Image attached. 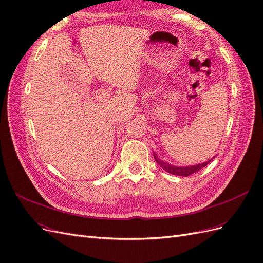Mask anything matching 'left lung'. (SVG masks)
I'll use <instances>...</instances> for the list:
<instances>
[{
    "mask_svg": "<svg viewBox=\"0 0 263 263\" xmlns=\"http://www.w3.org/2000/svg\"><path fill=\"white\" fill-rule=\"evenodd\" d=\"M215 157H216V156H215ZM215 157H213L212 159H210V160L205 161L203 163H197V164H192V165H183V166H181V165H174V164H171L169 162H165V161L161 160V159L159 158L156 155L155 151H154V158H155L156 162L159 165H160L164 171L173 174V176H179V177H187V176H190V174H192V173H194V172H196L198 170L203 169L204 166L208 165Z\"/></svg>",
    "mask_w": 263,
    "mask_h": 263,
    "instance_id": "left-lung-1",
    "label": "left lung"
}]
</instances>
